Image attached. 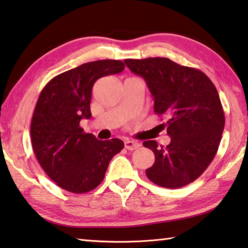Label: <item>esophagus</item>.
Listing matches in <instances>:
<instances>
[{
  "instance_id": "1",
  "label": "esophagus",
  "mask_w": 248,
  "mask_h": 248,
  "mask_svg": "<svg viewBox=\"0 0 248 248\" xmlns=\"http://www.w3.org/2000/svg\"><path fill=\"white\" fill-rule=\"evenodd\" d=\"M124 147L128 150H136L140 147L139 142H136V141H131V140H125L124 141Z\"/></svg>"
}]
</instances>
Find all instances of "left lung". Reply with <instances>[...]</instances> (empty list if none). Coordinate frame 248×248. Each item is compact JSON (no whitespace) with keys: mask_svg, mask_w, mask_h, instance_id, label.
I'll return each instance as SVG.
<instances>
[{"mask_svg":"<svg viewBox=\"0 0 248 248\" xmlns=\"http://www.w3.org/2000/svg\"><path fill=\"white\" fill-rule=\"evenodd\" d=\"M127 67L147 82L155 99V112L167 116L171 141L153 151L155 163L145 170L156 186L178 188L193 182L210 166L217 152L225 124L217 89L201 70L181 66L164 57L124 60Z\"/></svg>","mask_w":248,"mask_h":248,"instance_id":"1","label":"left lung"}]
</instances>
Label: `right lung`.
Wrapping results in <instances>:
<instances>
[{
	"instance_id": "obj_1",
	"label": "right lung",
	"mask_w": 248,
	"mask_h": 248,
	"mask_svg": "<svg viewBox=\"0 0 248 248\" xmlns=\"http://www.w3.org/2000/svg\"><path fill=\"white\" fill-rule=\"evenodd\" d=\"M124 69L116 60L85 62L57 75L39 93L31 124L32 147L43 170L66 191L81 194L96 188L110 160L124 147L120 139L98 140L79 125L92 117L96 80Z\"/></svg>"
}]
</instances>
